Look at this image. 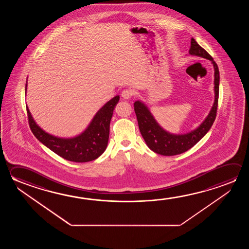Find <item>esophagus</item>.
<instances>
[{
  "label": "esophagus",
  "mask_w": 249,
  "mask_h": 249,
  "mask_svg": "<svg viewBox=\"0 0 249 249\" xmlns=\"http://www.w3.org/2000/svg\"><path fill=\"white\" fill-rule=\"evenodd\" d=\"M133 94H134V92H133V90L132 89H124L123 92H122V96H123V98L126 99H130L132 96H133Z\"/></svg>",
  "instance_id": "1"
}]
</instances>
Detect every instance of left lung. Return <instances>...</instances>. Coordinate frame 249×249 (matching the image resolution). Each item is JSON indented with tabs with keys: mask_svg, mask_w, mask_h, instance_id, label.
<instances>
[{
	"mask_svg": "<svg viewBox=\"0 0 249 249\" xmlns=\"http://www.w3.org/2000/svg\"><path fill=\"white\" fill-rule=\"evenodd\" d=\"M189 53L191 55L208 59L212 62L214 70V102L208 116L195 130L183 135H174L160 126L148 107L142 101H136L134 103V107L141 134L147 147L158 155L172 156L182 154L190 149L200 139L203 138L215 120L220 83V72L218 66L212 56L203 48H201L194 38L191 39Z\"/></svg>",
	"mask_w": 249,
	"mask_h": 249,
	"instance_id": "1",
	"label": "left lung"
}]
</instances>
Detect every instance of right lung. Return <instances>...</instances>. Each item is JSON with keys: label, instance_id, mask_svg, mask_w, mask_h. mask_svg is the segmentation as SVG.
Listing matches in <instances>:
<instances>
[{"label": "right lung", "instance_id": "right-lung-1", "mask_svg": "<svg viewBox=\"0 0 249 249\" xmlns=\"http://www.w3.org/2000/svg\"><path fill=\"white\" fill-rule=\"evenodd\" d=\"M27 85L28 81L25 87L26 92ZM119 100L120 96L116 95L107 102L95 114L85 130L72 138H61L45 132L37 125L27 106L29 126L38 141L56 155L73 162H88L97 159L106 150L111 118Z\"/></svg>", "mask_w": 249, "mask_h": 249}]
</instances>
